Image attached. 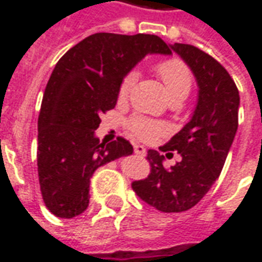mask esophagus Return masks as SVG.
I'll list each match as a JSON object with an SVG mask.
<instances>
[{
  "instance_id": "esophagus-1",
  "label": "esophagus",
  "mask_w": 262,
  "mask_h": 262,
  "mask_svg": "<svg viewBox=\"0 0 262 262\" xmlns=\"http://www.w3.org/2000/svg\"><path fill=\"white\" fill-rule=\"evenodd\" d=\"M135 153L137 154V156H146V147L144 146H142V144H136L135 146Z\"/></svg>"
}]
</instances>
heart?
Segmentation results:
<instances>
[{
  "label": "heart",
  "mask_w": 262,
  "mask_h": 262,
  "mask_svg": "<svg viewBox=\"0 0 262 262\" xmlns=\"http://www.w3.org/2000/svg\"><path fill=\"white\" fill-rule=\"evenodd\" d=\"M156 73L164 85V90L170 99L174 98H185L191 91L192 86V73L181 59H167L160 61L156 66ZM136 81V74L129 73L120 81L118 97L123 101L129 97L130 90ZM130 132L142 140H150L153 137L163 135L165 132V126L157 120L143 118V116H133L127 122Z\"/></svg>",
  "instance_id": "obj_1"
}]
</instances>
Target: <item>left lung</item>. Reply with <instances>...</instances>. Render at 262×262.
Instances as JSON below:
<instances>
[{"instance_id":"1","label":"left lung","mask_w":262,"mask_h":262,"mask_svg":"<svg viewBox=\"0 0 262 262\" xmlns=\"http://www.w3.org/2000/svg\"><path fill=\"white\" fill-rule=\"evenodd\" d=\"M171 49L187 63L199 86L191 120L160 147L178 151L182 160L167 170L164 156L148 150L150 174L132 182L137 196L165 213L193 208L219 178L236 136L240 105L236 84L217 60L192 45L174 43Z\"/></svg>"}]
</instances>
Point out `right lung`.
Masks as SVG:
<instances>
[{"label": "right lung", "mask_w": 262, "mask_h": 262, "mask_svg": "<svg viewBox=\"0 0 262 262\" xmlns=\"http://www.w3.org/2000/svg\"><path fill=\"white\" fill-rule=\"evenodd\" d=\"M171 54L156 35L95 33L57 61L37 119V172L43 202L57 217L71 219L90 203L98 167L130 156L123 137L101 143V115L115 108L120 81L146 54Z\"/></svg>", "instance_id": "add662e5"}]
</instances>
